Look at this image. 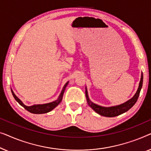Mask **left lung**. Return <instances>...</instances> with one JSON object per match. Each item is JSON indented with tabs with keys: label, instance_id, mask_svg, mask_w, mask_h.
<instances>
[{
	"label": "left lung",
	"instance_id": "obj_1",
	"mask_svg": "<svg viewBox=\"0 0 151 151\" xmlns=\"http://www.w3.org/2000/svg\"><path fill=\"white\" fill-rule=\"evenodd\" d=\"M142 83H143V75L142 73L141 76V79H140V82L139 84L138 89H137L136 93L133 96L132 99L129 100L128 101L125 102L124 103L121 104L120 105L117 106H113V107H102V106L98 105L96 104H94L92 103V101H90V100L89 99L88 92L86 88V96L87 99V102H88L89 106L90 107H92L93 110H94L97 114H100L101 116H106V117H115L120 115L124 112H126L131 109L133 105H135L138 99L140 91H141Z\"/></svg>",
	"mask_w": 151,
	"mask_h": 151
}]
</instances>
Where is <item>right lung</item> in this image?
Segmentation results:
<instances>
[{
    "label": "right lung",
    "instance_id": "right-lung-1",
    "mask_svg": "<svg viewBox=\"0 0 151 151\" xmlns=\"http://www.w3.org/2000/svg\"><path fill=\"white\" fill-rule=\"evenodd\" d=\"M68 84V81L65 84L64 86H63L62 90H61V92L60 95H59V98L56 100V101L51 102V103H49L42 104V105H33L32 106L25 105H24V103H23L16 96V95H15V94L14 93V92H13L12 90V92L13 96L14 97L15 100H16V101L18 102V103L20 104L21 106H22V107H24L25 109H27L28 111L31 112V113H32V114H46L50 111H52L54 108L56 107L57 106L61 103V100H62V98H63V93H64L65 89V88H66Z\"/></svg>",
    "mask_w": 151,
    "mask_h": 151
}]
</instances>
